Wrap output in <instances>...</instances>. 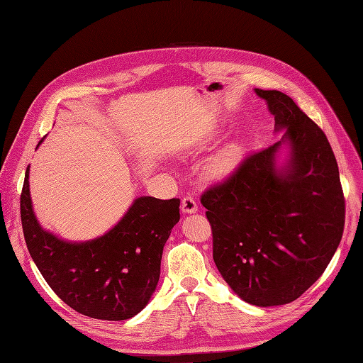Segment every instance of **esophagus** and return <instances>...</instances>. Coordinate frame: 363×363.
<instances>
[{
    "mask_svg": "<svg viewBox=\"0 0 363 363\" xmlns=\"http://www.w3.org/2000/svg\"><path fill=\"white\" fill-rule=\"evenodd\" d=\"M181 209L184 213H194L197 211V202L194 200L193 196H185L182 199Z\"/></svg>",
    "mask_w": 363,
    "mask_h": 363,
    "instance_id": "34e87169",
    "label": "esophagus"
}]
</instances>
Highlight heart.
Returning a JSON list of instances; mask_svg holds the SVG:
<instances>
[{
    "mask_svg": "<svg viewBox=\"0 0 363 363\" xmlns=\"http://www.w3.org/2000/svg\"><path fill=\"white\" fill-rule=\"evenodd\" d=\"M244 158V147L239 143H232L224 146L221 151L213 155L205 167L208 178L218 181L230 177L233 172L242 163Z\"/></svg>",
    "mask_w": 363,
    "mask_h": 363,
    "instance_id": "b5f03b06",
    "label": "heart"
}]
</instances>
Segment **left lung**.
Listing matches in <instances>:
<instances>
[{
  "instance_id": "8db88e82",
  "label": "left lung",
  "mask_w": 363,
  "mask_h": 363,
  "mask_svg": "<svg viewBox=\"0 0 363 363\" xmlns=\"http://www.w3.org/2000/svg\"><path fill=\"white\" fill-rule=\"evenodd\" d=\"M275 116L281 140L244 158L229 178L202 194L221 277L257 306L296 301L337 251L345 202L337 158L315 123L281 91L254 89ZM289 146L284 167L276 154Z\"/></svg>"
}]
</instances>
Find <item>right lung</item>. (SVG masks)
I'll return each mask as SVG.
<instances>
[{
	"label": "right lung",
	"instance_id": "add662e5",
	"mask_svg": "<svg viewBox=\"0 0 363 363\" xmlns=\"http://www.w3.org/2000/svg\"><path fill=\"white\" fill-rule=\"evenodd\" d=\"M28 178L30 166L21 194L22 229L31 257L50 289L74 311L91 318L118 321L139 314L158 284L161 256L179 221L181 200L138 197L103 236L67 242L38 224Z\"/></svg>",
	"mask_w": 363,
	"mask_h": 363
}]
</instances>
